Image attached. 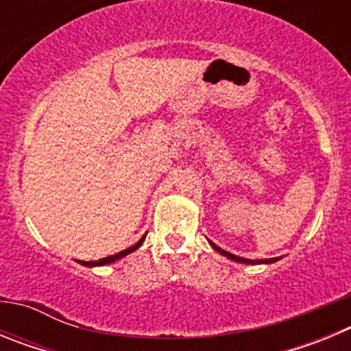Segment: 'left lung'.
<instances>
[{
	"instance_id": "1",
	"label": "left lung",
	"mask_w": 351,
	"mask_h": 351,
	"mask_svg": "<svg viewBox=\"0 0 351 351\" xmlns=\"http://www.w3.org/2000/svg\"><path fill=\"white\" fill-rule=\"evenodd\" d=\"M209 244H210V246H213L214 251H218L219 255H223V256H226V258L234 260V262H237V263H247V265H260V263H274V262H278V260H280V258H265V260L243 258V256L232 255V253H228V251L221 250V247H219V246H216V244H214V243H210V241H209Z\"/></svg>"
}]
</instances>
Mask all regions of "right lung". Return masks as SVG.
I'll return each instance as SVG.
<instances>
[{"label": "right lung", "instance_id": "1", "mask_svg": "<svg viewBox=\"0 0 351 351\" xmlns=\"http://www.w3.org/2000/svg\"><path fill=\"white\" fill-rule=\"evenodd\" d=\"M145 241V235H142V239L138 241V243H135L133 246L126 247V250L119 251V253H116V255H110V256H105V258H100V260H95V262H82V260H79L80 265H84V267H101V265H108V263L116 262V260H121L123 256L130 255V253H133L135 250H138V247L142 246V243Z\"/></svg>", "mask_w": 351, "mask_h": 351}]
</instances>
